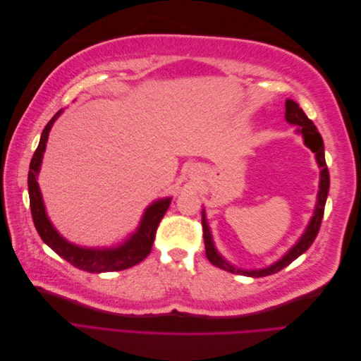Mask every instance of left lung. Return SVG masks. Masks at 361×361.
<instances>
[{"label":"left lung","mask_w":361,"mask_h":361,"mask_svg":"<svg viewBox=\"0 0 361 361\" xmlns=\"http://www.w3.org/2000/svg\"><path fill=\"white\" fill-rule=\"evenodd\" d=\"M285 117L290 125L298 126L297 130L302 135L304 145L313 152L314 157H316V162H318V166L321 169L318 202H316L313 216H312V220H310L307 228H305V232L300 238V241L295 244L280 260H277L276 264H272L271 267L264 268V269L247 271V269H238V268L232 267L227 260H224L221 257L220 253H218L215 245H214L209 226H207L206 215H204V211H203L202 212V226H203V239H204L206 257L209 259L212 265L221 268L224 271L232 272V274H243V276H248V277H265V276L276 274V272L281 271L283 268L288 267L289 264H292L295 259L300 257L304 253V251H307L309 247L313 244L316 235H318V232H319L321 221H322V216H324V209H325L326 195H329V190H330V174H329V169H326L325 155H324V141H322L321 134L318 133V129H316L314 123L307 116H305V113L301 110L300 105L295 101L286 99Z\"/></svg>","instance_id":"8db88e82"}]
</instances>
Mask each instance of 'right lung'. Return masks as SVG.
Returning a JSON list of instances; mask_svg holds the SVG:
<instances>
[{"mask_svg": "<svg viewBox=\"0 0 361 361\" xmlns=\"http://www.w3.org/2000/svg\"><path fill=\"white\" fill-rule=\"evenodd\" d=\"M61 111L63 110H60L54 116L45 126V129H43L39 146L30 162L28 194L31 216L32 221H35L36 231L43 239V243L51 247L64 260H68L75 268L87 272H96V274H99V272L128 269L140 264L141 260H145L150 253L152 245H154L155 241L157 228L159 226V221L162 220L164 214L167 212L171 199L167 197L152 203L145 211V215L141 218L137 232L130 235L122 245L114 248H84L66 241V239H64L51 224L37 183V174L42 166L43 152L47 149L49 130L54 122L57 120V117L61 114Z\"/></svg>", "mask_w": 361, "mask_h": 361, "instance_id": "add662e5", "label": "right lung"}]
</instances>
